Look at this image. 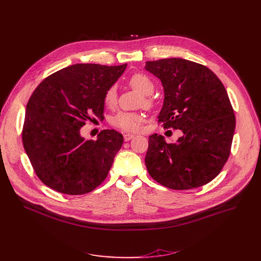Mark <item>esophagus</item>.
<instances>
[{
    "mask_svg": "<svg viewBox=\"0 0 261 261\" xmlns=\"http://www.w3.org/2000/svg\"><path fill=\"white\" fill-rule=\"evenodd\" d=\"M134 138V135L133 134H130V133H127V134H123V140H125L126 142H128V141H130L131 139H133Z\"/></svg>",
    "mask_w": 261,
    "mask_h": 261,
    "instance_id": "34e87169",
    "label": "esophagus"
}]
</instances>
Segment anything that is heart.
Listing matches in <instances>:
<instances>
[{
  "mask_svg": "<svg viewBox=\"0 0 261 261\" xmlns=\"http://www.w3.org/2000/svg\"><path fill=\"white\" fill-rule=\"evenodd\" d=\"M129 85L133 89L141 92L144 96V102L147 106L152 105V98L150 97L154 92L155 86L152 79L144 73H136L129 79ZM117 100V92L115 87H111L105 93L103 101L106 106L113 107ZM144 116L135 112H119L111 120L112 125L122 131L136 132L141 129Z\"/></svg>",
  "mask_w": 261,
  "mask_h": 261,
  "instance_id": "b5f03b06",
  "label": "heart"
}]
</instances>
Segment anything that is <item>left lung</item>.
Instances as JSON below:
<instances>
[{
	"instance_id": "left-lung-1",
	"label": "left lung",
	"mask_w": 261,
	"mask_h": 261,
	"mask_svg": "<svg viewBox=\"0 0 261 261\" xmlns=\"http://www.w3.org/2000/svg\"><path fill=\"white\" fill-rule=\"evenodd\" d=\"M145 67L165 92L159 123L183 132L172 144L162 135L149 136L145 164L150 176L175 190L210 183L229 156L236 125L221 80L205 65L181 58L147 61Z\"/></svg>"
}]
</instances>
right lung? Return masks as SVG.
Segmentation results:
<instances>
[{
	"instance_id": "1",
	"label": "right lung",
	"mask_w": 261,
	"mask_h": 261,
	"mask_svg": "<svg viewBox=\"0 0 261 261\" xmlns=\"http://www.w3.org/2000/svg\"><path fill=\"white\" fill-rule=\"evenodd\" d=\"M127 64L78 63L46 77L26 106L22 142L37 176L65 195H85L108 176L122 135L102 130L97 140L81 138L87 121L103 118V97Z\"/></svg>"
}]
</instances>
